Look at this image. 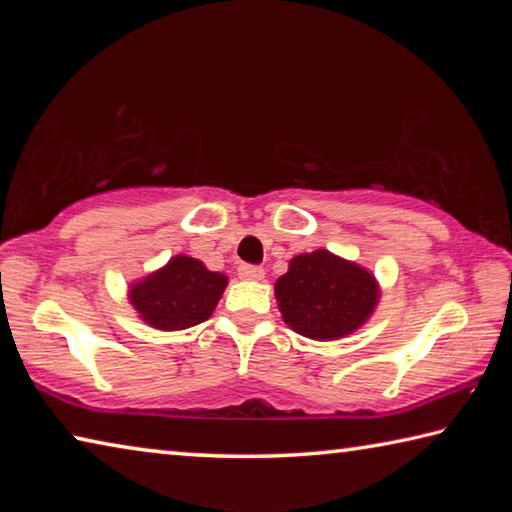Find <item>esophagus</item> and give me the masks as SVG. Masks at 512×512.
Returning <instances> with one entry per match:
<instances>
[{
  "label": "esophagus",
  "mask_w": 512,
  "mask_h": 512,
  "mask_svg": "<svg viewBox=\"0 0 512 512\" xmlns=\"http://www.w3.org/2000/svg\"><path fill=\"white\" fill-rule=\"evenodd\" d=\"M239 277L241 280H264V268L262 266H253V264H244L239 266Z\"/></svg>",
  "instance_id": "34e87169"
}]
</instances>
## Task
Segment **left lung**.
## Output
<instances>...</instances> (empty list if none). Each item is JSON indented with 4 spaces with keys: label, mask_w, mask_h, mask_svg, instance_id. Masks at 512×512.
Instances as JSON below:
<instances>
[{
    "label": "left lung",
    "mask_w": 512,
    "mask_h": 512,
    "mask_svg": "<svg viewBox=\"0 0 512 512\" xmlns=\"http://www.w3.org/2000/svg\"><path fill=\"white\" fill-rule=\"evenodd\" d=\"M282 318L293 332L316 341L348 336L366 323L379 300L375 275L329 250L296 255L275 282Z\"/></svg>",
    "instance_id": "obj_1"
}]
</instances>
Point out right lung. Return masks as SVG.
Masks as SVG:
<instances>
[{"label":"right lung","mask_w":512,"mask_h":512,"mask_svg":"<svg viewBox=\"0 0 512 512\" xmlns=\"http://www.w3.org/2000/svg\"><path fill=\"white\" fill-rule=\"evenodd\" d=\"M228 277L207 271L194 257L176 255L160 271L146 275L128 291L137 314L155 329L176 332L203 323L221 300Z\"/></svg>","instance_id":"right-lung-1"}]
</instances>
